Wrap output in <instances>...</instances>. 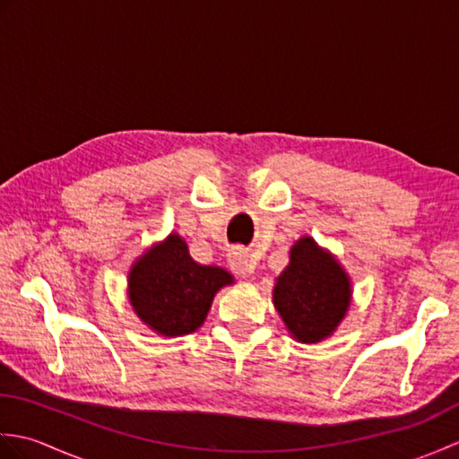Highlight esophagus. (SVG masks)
<instances>
[{"mask_svg": "<svg viewBox=\"0 0 459 459\" xmlns=\"http://www.w3.org/2000/svg\"><path fill=\"white\" fill-rule=\"evenodd\" d=\"M229 262H230V268L235 270L237 274L242 276V278H248V276L255 274L256 264L250 260V256L242 248L232 250L229 255Z\"/></svg>", "mask_w": 459, "mask_h": 459, "instance_id": "34e87169", "label": "esophagus"}]
</instances>
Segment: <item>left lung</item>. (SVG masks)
Instances as JSON below:
<instances>
[{
    "label": "left lung",
    "instance_id": "8db88e82",
    "mask_svg": "<svg viewBox=\"0 0 459 459\" xmlns=\"http://www.w3.org/2000/svg\"><path fill=\"white\" fill-rule=\"evenodd\" d=\"M274 306L291 337L319 343L333 335L351 304V280L331 252L311 237L290 250V264L276 280Z\"/></svg>",
    "mask_w": 459,
    "mask_h": 459
}]
</instances>
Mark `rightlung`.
Returning <instances> with one entry per match:
<instances>
[{
    "instance_id": "1",
    "label": "right lung",
    "mask_w": 459,
    "mask_h": 459,
    "mask_svg": "<svg viewBox=\"0 0 459 459\" xmlns=\"http://www.w3.org/2000/svg\"><path fill=\"white\" fill-rule=\"evenodd\" d=\"M232 276L219 266H204L189 256L179 235H169L134 262L128 298L135 314L155 333H193L207 317L212 298Z\"/></svg>"
}]
</instances>
